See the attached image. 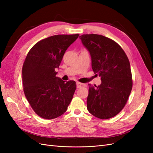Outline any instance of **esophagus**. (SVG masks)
I'll return each instance as SVG.
<instances>
[{"label": "esophagus", "mask_w": 153, "mask_h": 153, "mask_svg": "<svg viewBox=\"0 0 153 153\" xmlns=\"http://www.w3.org/2000/svg\"><path fill=\"white\" fill-rule=\"evenodd\" d=\"M82 87H86V85L84 84H82V83L80 82H76V87L78 88H81Z\"/></svg>", "instance_id": "obj_1"}]
</instances>
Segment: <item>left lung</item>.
I'll list each match as a JSON object with an SVG mask.
<instances>
[{
  "instance_id": "8db88e82",
  "label": "left lung",
  "mask_w": 153,
  "mask_h": 153,
  "mask_svg": "<svg viewBox=\"0 0 153 153\" xmlns=\"http://www.w3.org/2000/svg\"><path fill=\"white\" fill-rule=\"evenodd\" d=\"M79 38L90 53L92 70L101 80L98 86L89 84L87 110L101 119L113 117L123 110L131 91L128 58L116 42L106 37L91 34Z\"/></svg>"
}]
</instances>
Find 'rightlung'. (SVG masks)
Returning <instances> with one entry per match:
<instances>
[{"mask_svg":"<svg viewBox=\"0 0 153 153\" xmlns=\"http://www.w3.org/2000/svg\"><path fill=\"white\" fill-rule=\"evenodd\" d=\"M79 34L55 35L39 41L27 54L22 68L24 93L39 116L52 119L68 109L75 93V81L56 76L64 54Z\"/></svg>","mask_w":153,"mask_h":153,"instance_id":"1","label":"right lung"}]
</instances>
